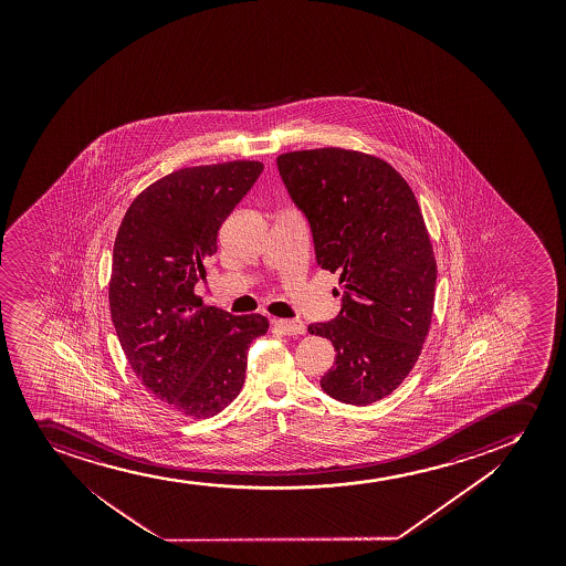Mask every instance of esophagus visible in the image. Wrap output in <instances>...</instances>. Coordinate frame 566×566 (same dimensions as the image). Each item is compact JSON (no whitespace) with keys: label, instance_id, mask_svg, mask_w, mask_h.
Returning a JSON list of instances; mask_svg holds the SVG:
<instances>
[{"label":"esophagus","instance_id":"1","mask_svg":"<svg viewBox=\"0 0 566 566\" xmlns=\"http://www.w3.org/2000/svg\"><path fill=\"white\" fill-rule=\"evenodd\" d=\"M273 326L275 331H280L281 334L286 336H296V334H304L306 326L302 325L300 321H286V318H273Z\"/></svg>","mask_w":566,"mask_h":566}]
</instances>
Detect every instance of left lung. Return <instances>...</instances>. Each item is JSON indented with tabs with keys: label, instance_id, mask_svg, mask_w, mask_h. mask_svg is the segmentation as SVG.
<instances>
[{
	"label": "left lung",
	"instance_id": "8db88e82",
	"mask_svg": "<svg viewBox=\"0 0 566 566\" xmlns=\"http://www.w3.org/2000/svg\"><path fill=\"white\" fill-rule=\"evenodd\" d=\"M277 169L317 266L342 283L338 315L307 326L336 349L321 387L339 402H377L410 374L432 318L436 260L419 203L397 169L357 150L286 153Z\"/></svg>",
	"mask_w": 566,
	"mask_h": 566
}]
</instances>
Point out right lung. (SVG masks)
<instances>
[{"instance_id": "right-lung-1", "label": "right lung", "mask_w": 566, "mask_h": 566, "mask_svg": "<svg viewBox=\"0 0 566 566\" xmlns=\"http://www.w3.org/2000/svg\"><path fill=\"white\" fill-rule=\"evenodd\" d=\"M262 169L251 160L179 169L137 196L118 227L111 318L145 389L181 416H217L240 395L249 345L270 326L259 313L202 307L195 294L219 228Z\"/></svg>"}]
</instances>
